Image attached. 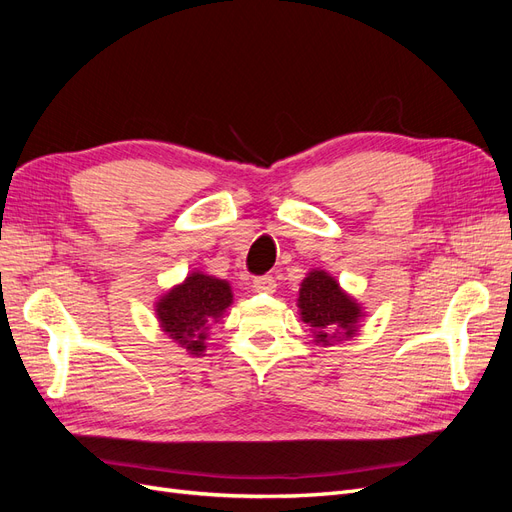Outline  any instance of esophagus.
<instances>
[{
    "mask_svg": "<svg viewBox=\"0 0 512 512\" xmlns=\"http://www.w3.org/2000/svg\"><path fill=\"white\" fill-rule=\"evenodd\" d=\"M275 280L271 275H260V277H254L252 280V288L256 292H275Z\"/></svg>",
    "mask_w": 512,
    "mask_h": 512,
    "instance_id": "1",
    "label": "esophagus"
}]
</instances>
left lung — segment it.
Instances as JSON below:
<instances>
[{
  "instance_id": "1",
  "label": "left lung",
  "mask_w": 512,
  "mask_h": 512,
  "mask_svg": "<svg viewBox=\"0 0 512 512\" xmlns=\"http://www.w3.org/2000/svg\"><path fill=\"white\" fill-rule=\"evenodd\" d=\"M297 307L301 322L322 348L352 339L365 318L363 305L324 269H312L303 277Z\"/></svg>"
}]
</instances>
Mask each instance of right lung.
Returning <instances> with one entry per match:
<instances>
[{
  "mask_svg": "<svg viewBox=\"0 0 512 512\" xmlns=\"http://www.w3.org/2000/svg\"><path fill=\"white\" fill-rule=\"evenodd\" d=\"M232 305V288L226 280L203 271L188 273L183 282L168 288L153 303L164 335L190 356H205L211 324L220 322Z\"/></svg>",
  "mask_w": 512,
  "mask_h": 512,
  "instance_id": "1",
  "label": "right lung"
}]
</instances>
